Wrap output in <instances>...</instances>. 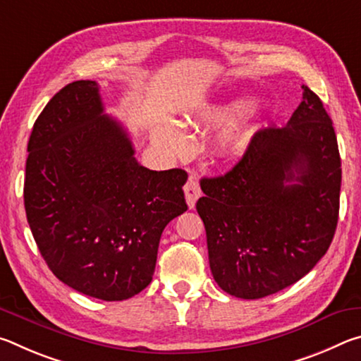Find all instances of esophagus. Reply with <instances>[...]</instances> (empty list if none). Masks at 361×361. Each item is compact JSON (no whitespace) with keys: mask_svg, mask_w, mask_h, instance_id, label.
<instances>
[{"mask_svg":"<svg viewBox=\"0 0 361 361\" xmlns=\"http://www.w3.org/2000/svg\"><path fill=\"white\" fill-rule=\"evenodd\" d=\"M200 194H202V191H200L199 183H197V180H195V176L191 175L185 186V195H186L189 209H194V205H195V202H197V199L200 197Z\"/></svg>","mask_w":361,"mask_h":361,"instance_id":"esophagus-1","label":"esophagus"}]
</instances>
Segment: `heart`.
Instances as JSON below:
<instances>
[{
    "instance_id": "1",
    "label": "heart",
    "mask_w": 361,
    "mask_h": 361,
    "mask_svg": "<svg viewBox=\"0 0 361 361\" xmlns=\"http://www.w3.org/2000/svg\"><path fill=\"white\" fill-rule=\"evenodd\" d=\"M252 109L250 100H234L224 105L210 106L204 109L194 118V124H207V126H221L232 119L239 118L240 114ZM154 142L169 154L176 156L186 149L188 137L181 126L173 121H166L159 124L154 130ZM247 145V138L240 130L228 129L224 130L218 140V149L224 156H235L243 151Z\"/></svg>"
}]
</instances>
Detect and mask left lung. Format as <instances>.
<instances>
[{
    "label": "left lung",
    "mask_w": 361,
    "mask_h": 361,
    "mask_svg": "<svg viewBox=\"0 0 361 361\" xmlns=\"http://www.w3.org/2000/svg\"><path fill=\"white\" fill-rule=\"evenodd\" d=\"M283 127H266L228 173L202 178L195 204L213 279L229 295L259 299L296 283L331 245L341 157L322 100L302 85Z\"/></svg>",
    "instance_id": "left-lung-1"
}]
</instances>
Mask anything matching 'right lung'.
<instances>
[{
  "label": "right lung",
  "mask_w": 361,
  "mask_h": 361,
  "mask_svg": "<svg viewBox=\"0 0 361 361\" xmlns=\"http://www.w3.org/2000/svg\"><path fill=\"white\" fill-rule=\"evenodd\" d=\"M99 90L75 81L42 109L28 140L23 200L54 276L82 295L122 301L151 283L162 231L188 210V175L140 166Z\"/></svg>",
  "instance_id": "add662e5"
}]
</instances>
